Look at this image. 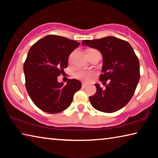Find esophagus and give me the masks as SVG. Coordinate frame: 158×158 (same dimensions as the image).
Returning a JSON list of instances; mask_svg holds the SVG:
<instances>
[{
	"mask_svg": "<svg viewBox=\"0 0 158 158\" xmlns=\"http://www.w3.org/2000/svg\"><path fill=\"white\" fill-rule=\"evenodd\" d=\"M86 86H87V84H85V83H83V84H82V88H84H84H85Z\"/></svg>",
	"mask_w": 158,
	"mask_h": 158,
	"instance_id": "obj_1",
	"label": "esophagus"
}]
</instances>
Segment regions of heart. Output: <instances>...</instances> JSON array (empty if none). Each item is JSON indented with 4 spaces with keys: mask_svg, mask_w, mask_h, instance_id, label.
Instances as JSON below:
<instances>
[{
    "mask_svg": "<svg viewBox=\"0 0 158 158\" xmlns=\"http://www.w3.org/2000/svg\"><path fill=\"white\" fill-rule=\"evenodd\" d=\"M93 75V73L92 72L87 71V70H83V69H80L78 70L75 73V77L79 79L81 81H89L91 79V77Z\"/></svg>",
    "mask_w": 158,
    "mask_h": 158,
    "instance_id": "heart-1",
    "label": "heart"
}]
</instances>
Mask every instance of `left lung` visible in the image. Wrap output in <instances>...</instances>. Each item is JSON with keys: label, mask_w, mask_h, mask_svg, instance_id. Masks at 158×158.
Listing matches in <instances>:
<instances>
[{"label": "left lung", "mask_w": 158, "mask_h": 158, "mask_svg": "<svg viewBox=\"0 0 158 158\" xmlns=\"http://www.w3.org/2000/svg\"><path fill=\"white\" fill-rule=\"evenodd\" d=\"M82 45L100 51L103 58L100 80L106 84L102 89L95 84L97 91L89 100L98 111L112 113L127 105L132 98L140 78L139 61L127 42L108 36L98 40H85Z\"/></svg>", "instance_id": "left-lung-1"}]
</instances>
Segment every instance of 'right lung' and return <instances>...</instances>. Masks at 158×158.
Returning a JSON list of instances; mask_svg holds the SVG:
<instances>
[{"label": "right lung", "mask_w": 158, "mask_h": 158, "mask_svg": "<svg viewBox=\"0 0 158 158\" xmlns=\"http://www.w3.org/2000/svg\"><path fill=\"white\" fill-rule=\"evenodd\" d=\"M77 41L49 35L31 47L23 65L26 88L37 107L49 114L65 110L74 93L81 88L79 80L69 79L66 85L57 77L68 67L70 53L79 46Z\"/></svg>", "instance_id": "add662e5"}]
</instances>
